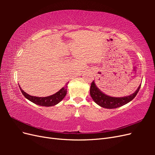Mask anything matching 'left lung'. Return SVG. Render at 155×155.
I'll return each mask as SVG.
<instances>
[{"label": "left lung", "instance_id": "1", "mask_svg": "<svg viewBox=\"0 0 155 155\" xmlns=\"http://www.w3.org/2000/svg\"><path fill=\"white\" fill-rule=\"evenodd\" d=\"M140 87H141V85H140L137 90L133 94L130 96L121 97H115L107 96L105 94L103 93L96 87L94 81H93L91 83L90 94L92 100L98 105H100L101 107L106 108V109H115V108L123 106L130 102L131 100H133L138 94Z\"/></svg>", "mask_w": 155, "mask_h": 155}]
</instances>
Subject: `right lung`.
Returning a JSON list of instances; mask_svg holds the SVG:
<instances>
[{
  "label": "right lung",
  "instance_id": "add662e5",
  "mask_svg": "<svg viewBox=\"0 0 155 155\" xmlns=\"http://www.w3.org/2000/svg\"><path fill=\"white\" fill-rule=\"evenodd\" d=\"M67 84H66L65 87H63L61 90H59L58 92H56L54 94L47 96V97H36V96H33L29 95L28 94L26 93L24 91L22 90L20 85L19 87L21 88V91L24 96L30 100V101L33 102L34 104L41 105V106H44V107H51L57 105L61 101L64 96L67 94Z\"/></svg>",
  "mask_w": 155,
  "mask_h": 155
}]
</instances>
